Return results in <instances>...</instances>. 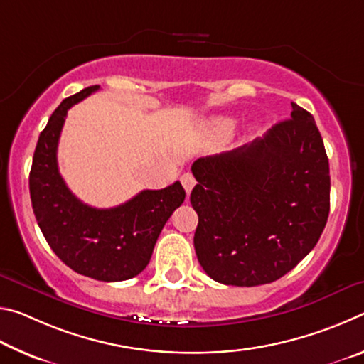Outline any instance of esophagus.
Returning <instances> with one entry per match:
<instances>
[{"mask_svg":"<svg viewBox=\"0 0 364 364\" xmlns=\"http://www.w3.org/2000/svg\"><path fill=\"white\" fill-rule=\"evenodd\" d=\"M181 183H183V188L186 189V194L189 196L191 191H193V188H194V184H196L194 176L191 173H184V175H181Z\"/></svg>","mask_w":364,"mask_h":364,"instance_id":"esophagus-1","label":"esophagus"}]
</instances>
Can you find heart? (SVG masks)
<instances>
[{
  "instance_id": "1",
  "label": "heart",
  "mask_w": 364,
  "mask_h": 364,
  "mask_svg": "<svg viewBox=\"0 0 364 364\" xmlns=\"http://www.w3.org/2000/svg\"><path fill=\"white\" fill-rule=\"evenodd\" d=\"M234 127H236V120L228 119V117H220L212 122V132L215 136L218 138H228L232 133Z\"/></svg>"
}]
</instances>
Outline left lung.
<instances>
[{
    "instance_id": "8db88e82",
    "label": "left lung",
    "mask_w": 364,
    "mask_h": 364,
    "mask_svg": "<svg viewBox=\"0 0 364 364\" xmlns=\"http://www.w3.org/2000/svg\"><path fill=\"white\" fill-rule=\"evenodd\" d=\"M191 204L200 267L226 286L268 284L310 254L329 215V160L315 119H291L264 138L193 164Z\"/></svg>"
}]
</instances>
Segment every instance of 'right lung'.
<instances>
[{"instance_id":"add662e5","label":"right lung","mask_w":364,"mask_h":364,"mask_svg":"<svg viewBox=\"0 0 364 364\" xmlns=\"http://www.w3.org/2000/svg\"><path fill=\"white\" fill-rule=\"evenodd\" d=\"M100 90L88 86L67 97L40 133L30 170V199L43 236L60 260L78 274L115 282L134 278L151 260L154 245L186 193L180 181L144 189L125 204L95 208L72 194L58 168V144L67 110Z\"/></svg>"}]
</instances>
